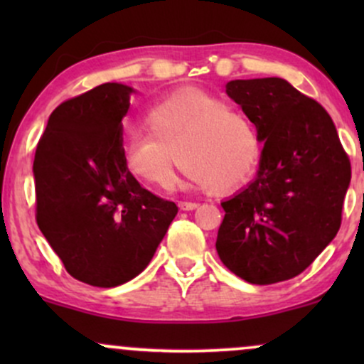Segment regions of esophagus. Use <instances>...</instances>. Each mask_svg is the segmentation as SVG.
<instances>
[{"label":"esophagus","mask_w":364,"mask_h":364,"mask_svg":"<svg viewBox=\"0 0 364 364\" xmlns=\"http://www.w3.org/2000/svg\"><path fill=\"white\" fill-rule=\"evenodd\" d=\"M178 207L181 208V210H195V208H198V203L196 202H179Z\"/></svg>","instance_id":"esophagus-1"}]
</instances>
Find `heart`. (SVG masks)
Listing matches in <instances>:
<instances>
[{
    "label": "heart",
    "instance_id": "obj_1",
    "mask_svg": "<svg viewBox=\"0 0 364 364\" xmlns=\"http://www.w3.org/2000/svg\"><path fill=\"white\" fill-rule=\"evenodd\" d=\"M149 135L121 145L123 168L144 185L168 190L176 156L185 176L202 188L229 193L253 176L262 154L257 128L243 112L198 89H181L154 104L145 116Z\"/></svg>",
    "mask_w": 364,
    "mask_h": 364
}]
</instances>
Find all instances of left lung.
Returning <instances> with one entry per match:
<instances>
[{
    "label": "left lung",
    "instance_id": "8db88e82",
    "mask_svg": "<svg viewBox=\"0 0 364 364\" xmlns=\"http://www.w3.org/2000/svg\"><path fill=\"white\" fill-rule=\"evenodd\" d=\"M225 92L257 127L263 150L255 181L223 202L217 253L250 284L287 281L339 231L349 157L321 104L282 78L232 80Z\"/></svg>",
    "mask_w": 364,
    "mask_h": 364
}]
</instances>
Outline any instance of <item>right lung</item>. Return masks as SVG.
Returning <instances> with one entry per match:
<instances>
[{"label": "right lung", "mask_w": 364, "mask_h": 364, "mask_svg": "<svg viewBox=\"0 0 364 364\" xmlns=\"http://www.w3.org/2000/svg\"><path fill=\"white\" fill-rule=\"evenodd\" d=\"M132 87L102 83L61 102L34 159L36 220L66 272L95 287L136 277L178 214L121 161Z\"/></svg>", "instance_id": "add662e5"}]
</instances>
